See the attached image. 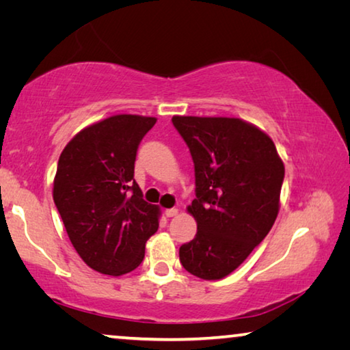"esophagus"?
I'll use <instances>...</instances> for the list:
<instances>
[{"label": "esophagus", "instance_id": "obj_1", "mask_svg": "<svg viewBox=\"0 0 350 350\" xmlns=\"http://www.w3.org/2000/svg\"><path fill=\"white\" fill-rule=\"evenodd\" d=\"M177 213H179V210H177V208H168V210H165V216L173 217V216L177 215Z\"/></svg>", "mask_w": 350, "mask_h": 350}]
</instances>
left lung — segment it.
<instances>
[{
  "mask_svg": "<svg viewBox=\"0 0 350 350\" xmlns=\"http://www.w3.org/2000/svg\"><path fill=\"white\" fill-rule=\"evenodd\" d=\"M194 163L198 222L182 244L183 269L202 280H221L259 245L280 210L284 165L276 146L256 126L228 117H173Z\"/></svg>",
  "mask_w": 350,
  "mask_h": 350,
  "instance_id": "left-lung-1",
  "label": "left lung"
}]
</instances>
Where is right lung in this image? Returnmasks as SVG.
<instances>
[{"label": "right lung", "instance_id": "right-lung-1", "mask_svg": "<svg viewBox=\"0 0 350 350\" xmlns=\"http://www.w3.org/2000/svg\"><path fill=\"white\" fill-rule=\"evenodd\" d=\"M154 123L131 114L105 118L77 134L58 161L55 206L77 253L103 275L137 269L159 228V208L134 179L139 145Z\"/></svg>", "mask_w": 350, "mask_h": 350}]
</instances>
